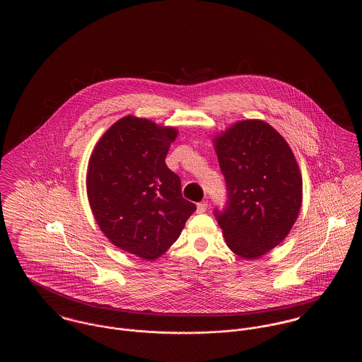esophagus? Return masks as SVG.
Listing matches in <instances>:
<instances>
[{
    "label": "esophagus",
    "instance_id": "34e87169",
    "mask_svg": "<svg viewBox=\"0 0 362 362\" xmlns=\"http://www.w3.org/2000/svg\"><path fill=\"white\" fill-rule=\"evenodd\" d=\"M207 209L206 202H201L197 205V213H205Z\"/></svg>",
    "mask_w": 362,
    "mask_h": 362
}]
</instances>
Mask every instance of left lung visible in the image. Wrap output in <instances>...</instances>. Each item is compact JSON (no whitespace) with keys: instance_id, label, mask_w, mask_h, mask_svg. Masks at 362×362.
<instances>
[{"instance_id":"1","label":"left lung","mask_w":362,"mask_h":362,"mask_svg":"<svg viewBox=\"0 0 362 362\" xmlns=\"http://www.w3.org/2000/svg\"><path fill=\"white\" fill-rule=\"evenodd\" d=\"M228 189L214 210L226 245L257 259L291 232L303 202V177L288 142L267 122L240 121L214 138Z\"/></svg>"}]
</instances>
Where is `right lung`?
<instances>
[{
	"mask_svg": "<svg viewBox=\"0 0 362 362\" xmlns=\"http://www.w3.org/2000/svg\"><path fill=\"white\" fill-rule=\"evenodd\" d=\"M175 127L127 115L96 144L88 164V201L105 238L145 260L161 257L197 206L182 197L165 164Z\"/></svg>",
	"mask_w": 362,
	"mask_h": 362,
	"instance_id": "obj_1",
	"label": "right lung"
}]
</instances>
